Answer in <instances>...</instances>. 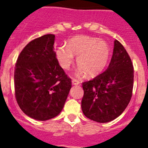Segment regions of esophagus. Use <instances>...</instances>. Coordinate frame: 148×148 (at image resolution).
<instances>
[{
  "label": "esophagus",
  "instance_id": "34e87169",
  "mask_svg": "<svg viewBox=\"0 0 148 148\" xmlns=\"http://www.w3.org/2000/svg\"><path fill=\"white\" fill-rule=\"evenodd\" d=\"M72 83H73V85H78V84H80V82H78V80L74 79V78L72 80Z\"/></svg>",
  "mask_w": 148,
  "mask_h": 148
}]
</instances>
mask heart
<instances>
[{
	"mask_svg": "<svg viewBox=\"0 0 148 148\" xmlns=\"http://www.w3.org/2000/svg\"><path fill=\"white\" fill-rule=\"evenodd\" d=\"M79 67L75 75L82 76L87 73L95 76L104 70L109 62L110 48L108 43L96 38L79 35L73 38L66 46L60 47L56 51V57L60 66L69 70L74 64L75 56Z\"/></svg>",
	"mask_w": 148,
	"mask_h": 148,
	"instance_id": "b5f03b06",
	"label": "heart"
}]
</instances>
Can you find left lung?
Listing matches in <instances>:
<instances>
[{
  "instance_id": "left-lung-1",
  "label": "left lung",
  "mask_w": 148,
  "mask_h": 148,
  "mask_svg": "<svg viewBox=\"0 0 148 148\" xmlns=\"http://www.w3.org/2000/svg\"><path fill=\"white\" fill-rule=\"evenodd\" d=\"M133 66L122 44L114 40L113 53L108 69L82 84V109L86 117L106 123L124 112L132 97Z\"/></svg>"
}]
</instances>
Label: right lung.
Here are the masks:
<instances>
[{"mask_svg":"<svg viewBox=\"0 0 148 148\" xmlns=\"http://www.w3.org/2000/svg\"><path fill=\"white\" fill-rule=\"evenodd\" d=\"M55 35L30 41L18 56L15 67V94L21 110L30 118L46 121L62 110L72 82L58 62Z\"/></svg>","mask_w":148,"mask_h":148,"instance_id":"obj_1","label":"right lung"}]
</instances>
